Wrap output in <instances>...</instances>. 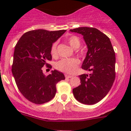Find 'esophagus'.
Returning <instances> with one entry per match:
<instances>
[{
	"label": "esophagus",
	"instance_id": "1",
	"mask_svg": "<svg viewBox=\"0 0 131 131\" xmlns=\"http://www.w3.org/2000/svg\"><path fill=\"white\" fill-rule=\"evenodd\" d=\"M65 77H66V78L69 79V78H71V77H73V76L72 75H67V74H66V75H65Z\"/></svg>",
	"mask_w": 131,
	"mask_h": 131
}]
</instances>
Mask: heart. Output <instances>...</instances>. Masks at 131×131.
Masks as SVG:
<instances>
[{
	"instance_id": "heart-1",
	"label": "heart",
	"mask_w": 131,
	"mask_h": 131,
	"mask_svg": "<svg viewBox=\"0 0 131 131\" xmlns=\"http://www.w3.org/2000/svg\"><path fill=\"white\" fill-rule=\"evenodd\" d=\"M66 41L74 49L78 48L81 45V40L77 36H70L66 39ZM50 53L53 57H56L57 56V42H54L52 45ZM79 54H81V53ZM79 63V61L76 58H63L56 63V68L58 71L66 73L68 74H73L77 71Z\"/></svg>"
}]
</instances>
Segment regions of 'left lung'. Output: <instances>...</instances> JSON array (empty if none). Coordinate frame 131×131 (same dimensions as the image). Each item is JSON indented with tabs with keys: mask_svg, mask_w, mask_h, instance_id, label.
Listing matches in <instances>:
<instances>
[{
	"mask_svg": "<svg viewBox=\"0 0 131 131\" xmlns=\"http://www.w3.org/2000/svg\"><path fill=\"white\" fill-rule=\"evenodd\" d=\"M70 31L83 36L88 52L82 69L91 71L79 75L81 84L73 93L79 102L94 104L107 95L115 81V52L108 37L97 29L82 27Z\"/></svg>",
	"mask_w": 131,
	"mask_h": 131,
	"instance_id": "obj_1",
	"label": "left lung"
}]
</instances>
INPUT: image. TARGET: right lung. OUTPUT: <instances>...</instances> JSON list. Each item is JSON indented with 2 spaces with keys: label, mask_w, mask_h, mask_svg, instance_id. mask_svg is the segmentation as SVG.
Listing matches in <instances>:
<instances>
[{
  "label": "right lung",
  "mask_w": 131,
  "mask_h": 131,
  "mask_svg": "<svg viewBox=\"0 0 131 131\" xmlns=\"http://www.w3.org/2000/svg\"><path fill=\"white\" fill-rule=\"evenodd\" d=\"M66 31H27L16 44L12 72L19 91L32 103L42 104L50 101L56 92V84L65 79L64 75L57 70L45 75L42 68H52L47 63L52 60V45Z\"/></svg>",
  "instance_id": "obj_1"
}]
</instances>
